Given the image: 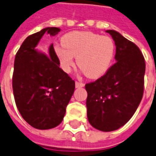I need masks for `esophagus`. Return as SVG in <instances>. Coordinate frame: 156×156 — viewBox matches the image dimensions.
Masks as SVG:
<instances>
[{"instance_id": "1", "label": "esophagus", "mask_w": 156, "mask_h": 156, "mask_svg": "<svg viewBox=\"0 0 156 156\" xmlns=\"http://www.w3.org/2000/svg\"><path fill=\"white\" fill-rule=\"evenodd\" d=\"M75 86H76V88H83L84 86V83H80V82H76L75 83Z\"/></svg>"}]
</instances>
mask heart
Listing matches in <instances>:
<instances>
[{"label": "heart", "mask_w": 156, "mask_h": 156, "mask_svg": "<svg viewBox=\"0 0 156 156\" xmlns=\"http://www.w3.org/2000/svg\"><path fill=\"white\" fill-rule=\"evenodd\" d=\"M62 43L63 46L56 45L55 51L63 71L70 72L76 57L78 67L90 78H99L108 71L116 52L112 38L87 31L67 33Z\"/></svg>", "instance_id": "b5f03b06"}]
</instances>
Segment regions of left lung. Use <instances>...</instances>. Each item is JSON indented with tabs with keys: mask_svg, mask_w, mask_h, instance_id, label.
<instances>
[{
	"mask_svg": "<svg viewBox=\"0 0 156 156\" xmlns=\"http://www.w3.org/2000/svg\"><path fill=\"white\" fill-rule=\"evenodd\" d=\"M116 45V62L106 73L85 85L87 116L100 131H115L127 123L144 94L145 62L139 48L115 30H106Z\"/></svg>",
	"mask_w": 156,
	"mask_h": 156,
	"instance_id": "8db88e82",
	"label": "left lung"
}]
</instances>
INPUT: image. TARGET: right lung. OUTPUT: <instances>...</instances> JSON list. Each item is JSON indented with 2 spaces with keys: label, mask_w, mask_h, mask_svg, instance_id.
Wrapping results in <instances>:
<instances>
[{
  "label": "right lung",
  "mask_w": 156,
  "mask_h": 156,
  "mask_svg": "<svg viewBox=\"0 0 156 156\" xmlns=\"http://www.w3.org/2000/svg\"><path fill=\"white\" fill-rule=\"evenodd\" d=\"M60 31L47 27L29 35L14 61L12 89L17 107L29 125L41 130L62 122L75 89V82L60 67L53 44L48 55L36 49L45 33L55 36Z\"/></svg>",
  "instance_id": "1"
}]
</instances>
